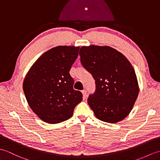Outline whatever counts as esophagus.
I'll list each match as a JSON object with an SVG mask.
<instances>
[{"instance_id": "1", "label": "esophagus", "mask_w": 160, "mask_h": 160, "mask_svg": "<svg viewBox=\"0 0 160 160\" xmlns=\"http://www.w3.org/2000/svg\"><path fill=\"white\" fill-rule=\"evenodd\" d=\"M82 96H83V100H85L87 99V91H84V90H83V91H82Z\"/></svg>"}]
</instances>
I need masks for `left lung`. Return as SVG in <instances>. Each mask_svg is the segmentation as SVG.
<instances>
[{"instance_id":"left-lung-1","label":"left lung","mask_w":160,"mask_h":160,"mask_svg":"<svg viewBox=\"0 0 160 160\" xmlns=\"http://www.w3.org/2000/svg\"><path fill=\"white\" fill-rule=\"evenodd\" d=\"M79 54L82 66L96 80V91L87 100L96 117L108 123L124 120L133 107L140 91L130 62L108 46H84Z\"/></svg>"}]
</instances>
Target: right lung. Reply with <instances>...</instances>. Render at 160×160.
Listing matches in <instances>:
<instances>
[{
  "instance_id": "1",
  "label": "right lung",
  "mask_w": 160,
  "mask_h": 160,
  "mask_svg": "<svg viewBox=\"0 0 160 160\" xmlns=\"http://www.w3.org/2000/svg\"><path fill=\"white\" fill-rule=\"evenodd\" d=\"M79 47L58 46L47 51L33 64L23 81L26 100L44 122L57 124L69 119L82 94L73 89L69 71Z\"/></svg>"
}]
</instances>
